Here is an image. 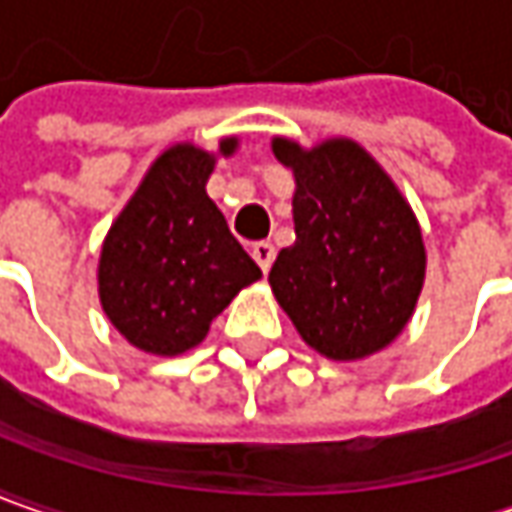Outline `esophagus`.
Returning <instances> with one entry per match:
<instances>
[{
  "label": "esophagus",
  "mask_w": 512,
  "mask_h": 512,
  "mask_svg": "<svg viewBox=\"0 0 512 512\" xmlns=\"http://www.w3.org/2000/svg\"><path fill=\"white\" fill-rule=\"evenodd\" d=\"M252 257H255L257 266H260L263 272H269L272 263H275V246H272L269 240H257V243H252Z\"/></svg>",
  "instance_id": "esophagus-1"
}]
</instances>
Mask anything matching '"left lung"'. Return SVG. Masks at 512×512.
Masks as SVG:
<instances>
[{
	"label": "left lung",
	"mask_w": 512,
	"mask_h": 512,
	"mask_svg": "<svg viewBox=\"0 0 512 512\" xmlns=\"http://www.w3.org/2000/svg\"><path fill=\"white\" fill-rule=\"evenodd\" d=\"M295 171V246L280 249L272 292L300 338L335 361L367 358L407 326L424 283V240L407 200L367 151L275 140Z\"/></svg>",
	"instance_id": "obj_1"
}]
</instances>
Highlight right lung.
<instances>
[{"instance_id": "1", "label": "right lung", "mask_w": 512, "mask_h": 512, "mask_svg": "<svg viewBox=\"0 0 512 512\" xmlns=\"http://www.w3.org/2000/svg\"><path fill=\"white\" fill-rule=\"evenodd\" d=\"M234 145L223 140L220 154H232ZM212 168L209 151L189 143L168 148L102 246V309L151 355H180L200 344L234 295L260 278L206 194Z\"/></svg>"}]
</instances>
